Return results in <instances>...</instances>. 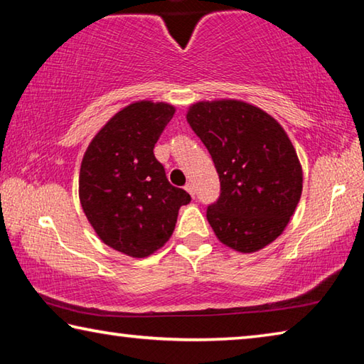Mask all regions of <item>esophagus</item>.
Segmentation results:
<instances>
[{
    "instance_id": "obj_1",
    "label": "esophagus",
    "mask_w": 364,
    "mask_h": 364,
    "mask_svg": "<svg viewBox=\"0 0 364 364\" xmlns=\"http://www.w3.org/2000/svg\"><path fill=\"white\" fill-rule=\"evenodd\" d=\"M184 189H186V191H188V193H189L191 196H193V197L196 196V191H194V186H193V184H191V183H188V184H186V186H184Z\"/></svg>"
}]
</instances>
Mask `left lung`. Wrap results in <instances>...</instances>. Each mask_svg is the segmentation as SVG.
Segmentation results:
<instances>
[{
  "label": "left lung",
  "instance_id": "8db88e82",
  "mask_svg": "<svg viewBox=\"0 0 364 364\" xmlns=\"http://www.w3.org/2000/svg\"><path fill=\"white\" fill-rule=\"evenodd\" d=\"M186 120L210 152L221 194L207 208L215 236L252 254L278 239L304 188V171L284 128L241 100L191 104Z\"/></svg>",
  "mask_w": 364,
  "mask_h": 364
}]
</instances>
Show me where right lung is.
Returning <instances> with one entry per match:
<instances>
[{
  "label": "right lung",
  "mask_w": 364,
  "mask_h": 364,
  "mask_svg": "<svg viewBox=\"0 0 364 364\" xmlns=\"http://www.w3.org/2000/svg\"><path fill=\"white\" fill-rule=\"evenodd\" d=\"M175 115L168 102L134 101L95 134L80 165L78 197L86 220L110 249L144 258L173 234L178 212L189 204L154 157L160 134Z\"/></svg>",
  "instance_id": "1"
}]
</instances>
